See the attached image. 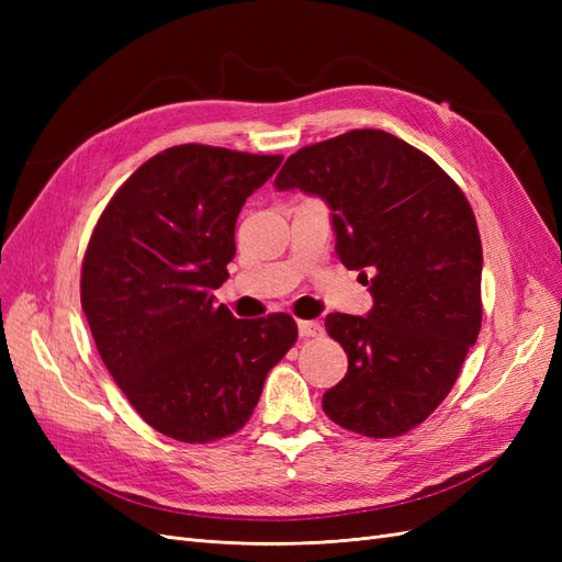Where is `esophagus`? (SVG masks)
<instances>
[{
    "mask_svg": "<svg viewBox=\"0 0 562 562\" xmlns=\"http://www.w3.org/2000/svg\"><path fill=\"white\" fill-rule=\"evenodd\" d=\"M300 337H318L323 335V326L318 321H297Z\"/></svg>",
    "mask_w": 562,
    "mask_h": 562,
    "instance_id": "obj_1",
    "label": "esophagus"
}]
</instances>
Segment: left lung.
Masks as SVG:
<instances>
[{
  "instance_id": "obj_1",
  "label": "left lung",
  "mask_w": 562,
  "mask_h": 562,
  "mask_svg": "<svg viewBox=\"0 0 562 562\" xmlns=\"http://www.w3.org/2000/svg\"><path fill=\"white\" fill-rule=\"evenodd\" d=\"M274 184L328 203L339 260L372 295L368 316H326L349 368L323 394V413L370 438L415 429L481 333L483 248L464 192L431 157L375 128L297 149Z\"/></svg>"
}]
</instances>
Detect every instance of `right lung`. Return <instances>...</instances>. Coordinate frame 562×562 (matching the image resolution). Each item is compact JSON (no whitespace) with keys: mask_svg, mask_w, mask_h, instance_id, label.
<instances>
[{"mask_svg":"<svg viewBox=\"0 0 562 562\" xmlns=\"http://www.w3.org/2000/svg\"><path fill=\"white\" fill-rule=\"evenodd\" d=\"M281 161L168 147L119 187L83 255L81 310L100 359L135 413L182 443L239 431L297 339L293 316L234 318L213 302L236 217Z\"/></svg>","mask_w":562,"mask_h":562,"instance_id":"1","label":"right lung"}]
</instances>
